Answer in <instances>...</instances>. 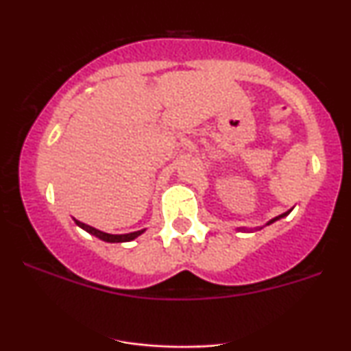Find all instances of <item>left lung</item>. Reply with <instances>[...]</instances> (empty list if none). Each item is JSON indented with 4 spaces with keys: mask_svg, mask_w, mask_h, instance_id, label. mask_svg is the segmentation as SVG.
<instances>
[{
    "mask_svg": "<svg viewBox=\"0 0 351 351\" xmlns=\"http://www.w3.org/2000/svg\"><path fill=\"white\" fill-rule=\"evenodd\" d=\"M289 215V211L287 213H284V215H280V216H277L276 217V219H272V221H269V223L267 224H271V223H274V221H277V219H280V217H284V216H287Z\"/></svg>",
    "mask_w": 351,
    "mask_h": 351,
    "instance_id": "left-lung-1",
    "label": "left lung"
}]
</instances>
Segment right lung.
I'll return each instance as SVG.
<instances>
[{
	"mask_svg": "<svg viewBox=\"0 0 351 351\" xmlns=\"http://www.w3.org/2000/svg\"><path fill=\"white\" fill-rule=\"evenodd\" d=\"M75 224L82 229H86L87 232H90V234H94L95 237H99V239L106 241V243H128V241L135 239V237H138L143 232V231H135V232H128V234H107V232H102V231H99V229L87 226V224L80 223V221H77V219H75Z\"/></svg>",
	"mask_w": 351,
	"mask_h": 351,
	"instance_id": "add662e5",
	"label": "right lung"
}]
</instances>
